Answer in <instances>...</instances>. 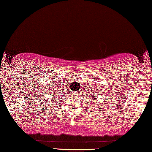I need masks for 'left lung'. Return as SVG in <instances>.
Returning <instances> with one entry per match:
<instances>
[{"label":"left lung","mask_w":152,"mask_h":152,"mask_svg":"<svg viewBox=\"0 0 152 152\" xmlns=\"http://www.w3.org/2000/svg\"><path fill=\"white\" fill-rule=\"evenodd\" d=\"M92 98H93V99H93V103H97V102H96V101H97V99H96V97H92ZM97 104H98V103H97Z\"/></svg>","instance_id":"1"}]
</instances>
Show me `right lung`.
<instances>
[{
  "mask_svg": "<svg viewBox=\"0 0 152 152\" xmlns=\"http://www.w3.org/2000/svg\"><path fill=\"white\" fill-rule=\"evenodd\" d=\"M55 97H57V98H58V95H57L56 96H55Z\"/></svg>",
  "mask_w": 152,
  "mask_h": 152,
  "instance_id": "1",
  "label": "right lung"
}]
</instances>
